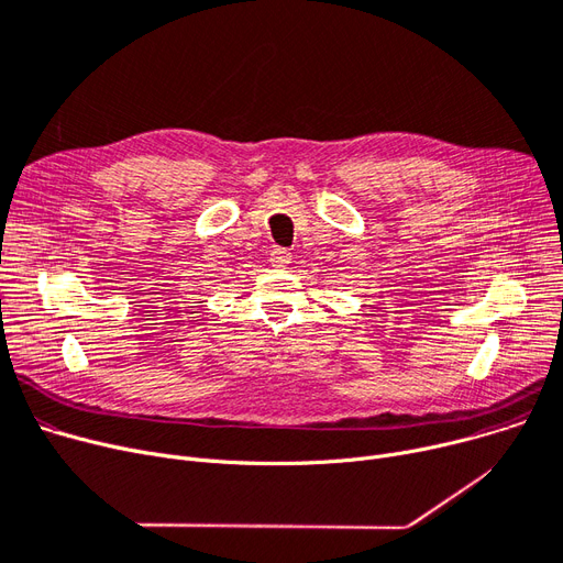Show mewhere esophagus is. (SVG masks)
Listing matches in <instances>:
<instances>
[{"instance_id":"34e87169","label":"esophagus","mask_w":563,"mask_h":563,"mask_svg":"<svg viewBox=\"0 0 563 563\" xmlns=\"http://www.w3.org/2000/svg\"><path fill=\"white\" fill-rule=\"evenodd\" d=\"M269 260H272V264L276 266V269H285V266L291 262V253L287 249H274Z\"/></svg>"}]
</instances>
